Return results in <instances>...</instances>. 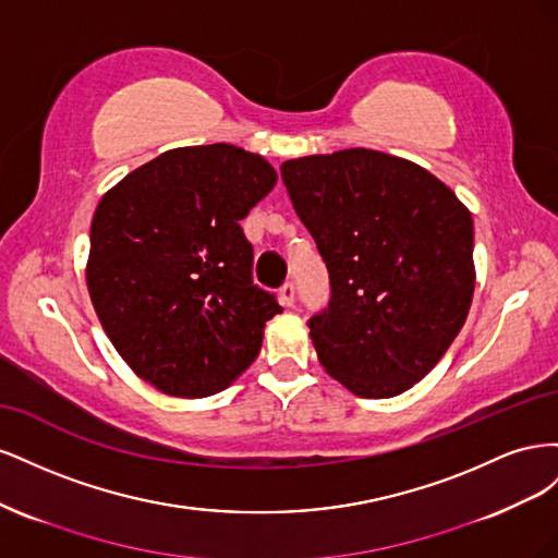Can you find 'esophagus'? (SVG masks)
<instances>
[{
	"label": "esophagus",
	"instance_id": "34e87169",
	"mask_svg": "<svg viewBox=\"0 0 558 558\" xmlns=\"http://www.w3.org/2000/svg\"><path fill=\"white\" fill-rule=\"evenodd\" d=\"M279 300H281V305H286V307L295 305V286L291 281H286L279 289Z\"/></svg>",
	"mask_w": 558,
	"mask_h": 558
}]
</instances>
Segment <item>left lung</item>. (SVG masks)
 Wrapping results in <instances>:
<instances>
[{
    "label": "left lung",
    "mask_w": 558,
    "mask_h": 558,
    "mask_svg": "<svg viewBox=\"0 0 558 558\" xmlns=\"http://www.w3.org/2000/svg\"><path fill=\"white\" fill-rule=\"evenodd\" d=\"M281 179L330 275V305L310 320L318 363L359 398L404 393L468 318V207L421 165L373 148L286 160Z\"/></svg>",
    "instance_id": "left-lung-1"
}]
</instances>
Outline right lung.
<instances>
[{
    "label": "right lung",
    "mask_w": 558,
    "mask_h": 558,
    "mask_svg": "<svg viewBox=\"0 0 558 558\" xmlns=\"http://www.w3.org/2000/svg\"><path fill=\"white\" fill-rule=\"evenodd\" d=\"M275 183V167L240 146H183L99 199L86 265L93 307L132 373L160 393L214 396L256 361L281 307L253 286L240 221Z\"/></svg>",
    "instance_id": "add662e5"
}]
</instances>
